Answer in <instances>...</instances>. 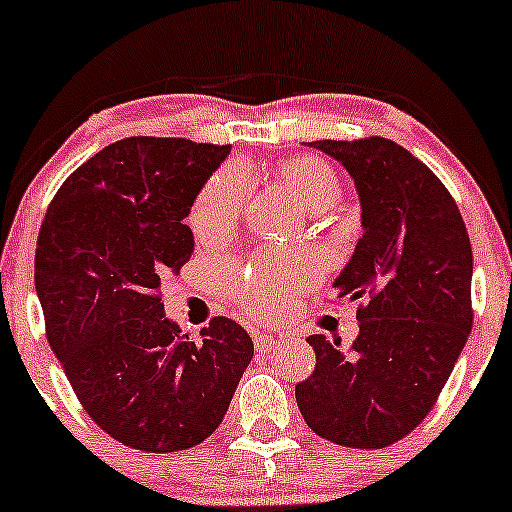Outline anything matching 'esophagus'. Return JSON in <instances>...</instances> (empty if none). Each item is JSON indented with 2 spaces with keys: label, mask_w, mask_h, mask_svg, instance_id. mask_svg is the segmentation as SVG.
I'll return each mask as SVG.
<instances>
[{
  "label": "esophagus",
  "mask_w": 512,
  "mask_h": 512,
  "mask_svg": "<svg viewBox=\"0 0 512 512\" xmlns=\"http://www.w3.org/2000/svg\"><path fill=\"white\" fill-rule=\"evenodd\" d=\"M252 342H255V347L260 349V352H264V349H271V345H274V335L267 331H255Z\"/></svg>",
  "instance_id": "obj_1"
}]
</instances>
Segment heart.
<instances>
[{
  "label": "heart",
  "mask_w": 512,
  "mask_h": 512,
  "mask_svg": "<svg viewBox=\"0 0 512 512\" xmlns=\"http://www.w3.org/2000/svg\"><path fill=\"white\" fill-rule=\"evenodd\" d=\"M288 189L302 210L319 215L340 200V179L319 158H293L281 167ZM245 177L238 167H226L208 179L193 200L189 224L198 236H219L236 224L245 203ZM316 278L312 260L286 252H267L231 278V290L248 312L274 316L304 286Z\"/></svg>",
  "instance_id": "heart-1"
}]
</instances>
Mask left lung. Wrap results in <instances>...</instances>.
<instances>
[{
  "label": "left lung",
  "instance_id": "8db88e82",
  "mask_svg": "<svg viewBox=\"0 0 512 512\" xmlns=\"http://www.w3.org/2000/svg\"><path fill=\"white\" fill-rule=\"evenodd\" d=\"M307 146L357 186L364 236L333 288L364 304L349 349L309 335L316 366L295 399L319 437L383 449L423 423L468 340L470 238L451 193L404 146L383 137Z\"/></svg>",
  "mask_w": 512,
  "mask_h": 512
}]
</instances>
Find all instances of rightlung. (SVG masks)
<instances>
[{
    "instance_id": "right-lung-1",
    "label": "right lung",
    "mask_w": 512,
    "mask_h": 512,
    "mask_svg": "<svg viewBox=\"0 0 512 512\" xmlns=\"http://www.w3.org/2000/svg\"><path fill=\"white\" fill-rule=\"evenodd\" d=\"M231 146L129 137L77 167L35 252L47 338L89 418L129 449L170 454L219 428L252 352L226 316L189 340L160 286L193 255L184 219Z\"/></svg>"
}]
</instances>
